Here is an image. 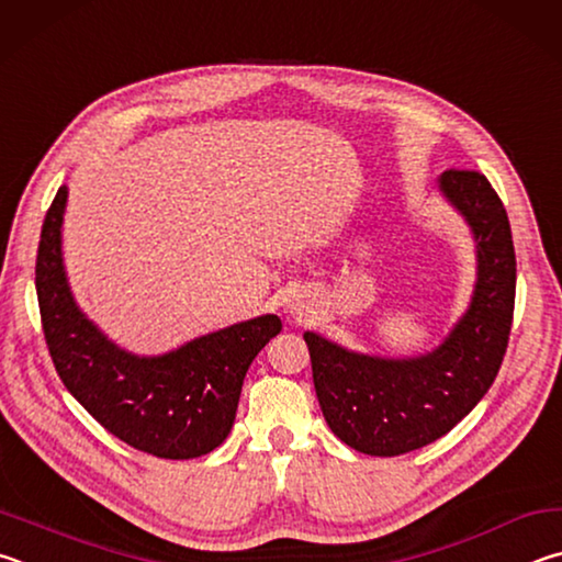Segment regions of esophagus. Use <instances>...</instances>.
Wrapping results in <instances>:
<instances>
[{
    "mask_svg": "<svg viewBox=\"0 0 562 562\" xmlns=\"http://www.w3.org/2000/svg\"><path fill=\"white\" fill-rule=\"evenodd\" d=\"M291 313L296 316V313H301V306H291Z\"/></svg>",
    "mask_w": 562,
    "mask_h": 562,
    "instance_id": "obj_1",
    "label": "esophagus"
}]
</instances>
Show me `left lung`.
<instances>
[{
  "instance_id": "left-lung-1",
  "label": "left lung",
  "mask_w": 562,
  "mask_h": 562,
  "mask_svg": "<svg viewBox=\"0 0 562 562\" xmlns=\"http://www.w3.org/2000/svg\"><path fill=\"white\" fill-rule=\"evenodd\" d=\"M439 192L476 241V286L439 348L417 358L362 356L303 333L323 417L340 441L370 457H400L454 429L494 385L508 348L516 251L504 202L476 170H447Z\"/></svg>"
}]
</instances>
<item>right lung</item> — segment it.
Instances as JSON below:
<instances>
[{"label": "right lung", "mask_w": 562, "mask_h": 562, "mask_svg": "<svg viewBox=\"0 0 562 562\" xmlns=\"http://www.w3.org/2000/svg\"><path fill=\"white\" fill-rule=\"evenodd\" d=\"M58 187L36 254V296L54 368L88 415L133 449L160 459L210 454L229 437L251 360L273 336L279 316H259L206 333L165 356H133L108 340L76 306L68 286Z\"/></svg>", "instance_id": "1"}]
</instances>
